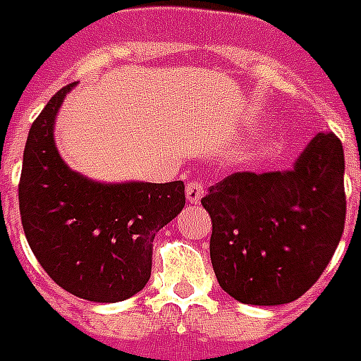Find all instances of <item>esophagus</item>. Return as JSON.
I'll return each instance as SVG.
<instances>
[{
    "label": "esophagus",
    "mask_w": 361,
    "mask_h": 361,
    "mask_svg": "<svg viewBox=\"0 0 361 361\" xmlns=\"http://www.w3.org/2000/svg\"><path fill=\"white\" fill-rule=\"evenodd\" d=\"M205 190H203V184L197 183V180H190L186 184V200L190 203H200V200L203 197Z\"/></svg>",
    "instance_id": "esophagus-1"
}]
</instances>
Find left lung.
Returning <instances> with one entry per match:
<instances>
[{
    "label": "left lung",
    "instance_id": "8db88e82",
    "mask_svg": "<svg viewBox=\"0 0 361 361\" xmlns=\"http://www.w3.org/2000/svg\"><path fill=\"white\" fill-rule=\"evenodd\" d=\"M202 205L219 286L243 305H287L316 283L345 230L343 145L318 133L289 171L232 173Z\"/></svg>",
    "mask_w": 361,
    "mask_h": 361
}]
</instances>
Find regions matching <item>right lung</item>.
I'll return each mask as SVG.
<instances>
[{"label": "right lung", "mask_w": 361, "mask_h": 361, "mask_svg": "<svg viewBox=\"0 0 361 361\" xmlns=\"http://www.w3.org/2000/svg\"><path fill=\"white\" fill-rule=\"evenodd\" d=\"M70 83L32 123L18 207L30 249L56 286L93 302L139 293L152 272L154 238L183 211L184 183H99L64 164L55 119Z\"/></svg>", "instance_id": "right-lung-1"}]
</instances>
